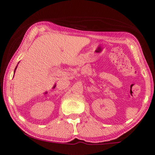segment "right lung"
Wrapping results in <instances>:
<instances>
[{"label":"right lung","instance_id":"right-lung-1","mask_svg":"<svg viewBox=\"0 0 155 155\" xmlns=\"http://www.w3.org/2000/svg\"><path fill=\"white\" fill-rule=\"evenodd\" d=\"M16 68H17V66L16 67V68H15V70H14V73H15V71H16Z\"/></svg>","mask_w":155,"mask_h":155}]
</instances>
